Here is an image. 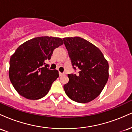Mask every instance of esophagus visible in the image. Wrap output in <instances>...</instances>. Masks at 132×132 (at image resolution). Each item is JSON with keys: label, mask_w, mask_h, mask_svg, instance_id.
<instances>
[{"label": "esophagus", "mask_w": 132, "mask_h": 132, "mask_svg": "<svg viewBox=\"0 0 132 132\" xmlns=\"http://www.w3.org/2000/svg\"><path fill=\"white\" fill-rule=\"evenodd\" d=\"M59 75H60V76H63V75H64V73H63V72H59Z\"/></svg>", "instance_id": "obj_1"}]
</instances>
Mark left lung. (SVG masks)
Instances as JSON below:
<instances>
[{"instance_id":"8db88e82","label":"left lung","mask_w":132,"mask_h":132,"mask_svg":"<svg viewBox=\"0 0 132 132\" xmlns=\"http://www.w3.org/2000/svg\"><path fill=\"white\" fill-rule=\"evenodd\" d=\"M78 75L69 74V82L63 87L68 97L79 103L95 99L102 92L109 79V64L96 46L81 37L63 39Z\"/></svg>"}]
</instances>
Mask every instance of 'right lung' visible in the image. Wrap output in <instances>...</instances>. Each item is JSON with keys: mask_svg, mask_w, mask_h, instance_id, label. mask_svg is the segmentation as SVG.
<instances>
[{"mask_svg": "<svg viewBox=\"0 0 132 132\" xmlns=\"http://www.w3.org/2000/svg\"><path fill=\"white\" fill-rule=\"evenodd\" d=\"M63 44L60 38L40 37L21 45L10 60L9 78L15 89L28 99L45 96L59 77L57 70L49 69L50 60L55 48Z\"/></svg>", "mask_w": 132, "mask_h": 132, "instance_id": "right-lung-1", "label": "right lung"}]
</instances>
